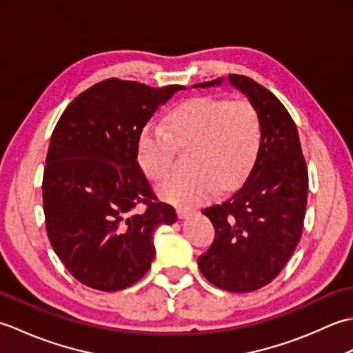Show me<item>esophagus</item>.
Returning a JSON list of instances; mask_svg holds the SVG:
<instances>
[{"mask_svg":"<svg viewBox=\"0 0 353 353\" xmlns=\"http://www.w3.org/2000/svg\"><path fill=\"white\" fill-rule=\"evenodd\" d=\"M192 214H194V209H191V208H185V206H179L177 208L179 219H188V216L192 215Z\"/></svg>","mask_w":353,"mask_h":353,"instance_id":"1","label":"esophagus"}]
</instances>
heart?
<instances>
[{
	"mask_svg": "<svg viewBox=\"0 0 353 353\" xmlns=\"http://www.w3.org/2000/svg\"><path fill=\"white\" fill-rule=\"evenodd\" d=\"M261 145V119L247 99L197 95L176 104L165 129L148 125L138 142V159L148 179L161 183L174 168L177 148L191 150V172L161 188L163 199L181 206L205 203L216 191L241 185L253 168Z\"/></svg>",
	"mask_w": 353,
	"mask_h": 353,
	"instance_id": "obj_1",
	"label": "heart"
}]
</instances>
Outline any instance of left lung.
Here are the masks:
<instances>
[{
	"instance_id": "1",
	"label": "left lung",
	"mask_w": 353,
	"mask_h": 353,
	"mask_svg": "<svg viewBox=\"0 0 353 353\" xmlns=\"http://www.w3.org/2000/svg\"><path fill=\"white\" fill-rule=\"evenodd\" d=\"M229 81L258 110L261 145L241 188L203 211L215 238L197 262L215 287L250 292L272 282L296 250L308 200V171L297 127L277 97L250 77L229 74ZM220 85L216 79L194 88Z\"/></svg>"
}]
</instances>
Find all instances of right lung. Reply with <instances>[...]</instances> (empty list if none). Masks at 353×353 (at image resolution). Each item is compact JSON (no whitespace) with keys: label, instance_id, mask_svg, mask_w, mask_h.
<instances>
[{"label":"right lung","instance_id":"1","mask_svg":"<svg viewBox=\"0 0 353 353\" xmlns=\"http://www.w3.org/2000/svg\"><path fill=\"white\" fill-rule=\"evenodd\" d=\"M181 89L103 80L74 99L52 130L45 226L59 259L86 287L109 292L138 282L156 254V229L177 220L150 188L138 142L157 108Z\"/></svg>","mask_w":353,"mask_h":353}]
</instances>
